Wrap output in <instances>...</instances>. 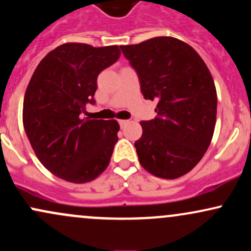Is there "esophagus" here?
Instances as JSON below:
<instances>
[{"label":"esophagus","mask_w":251,"mask_h":251,"mask_svg":"<svg viewBox=\"0 0 251 251\" xmlns=\"http://www.w3.org/2000/svg\"><path fill=\"white\" fill-rule=\"evenodd\" d=\"M128 123H130V121H128V120H119V125L121 126V127H124V126H126Z\"/></svg>","instance_id":"34e87169"}]
</instances>
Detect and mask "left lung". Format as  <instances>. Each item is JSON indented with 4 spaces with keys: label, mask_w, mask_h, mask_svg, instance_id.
Instances as JSON below:
<instances>
[{
    "label": "left lung",
    "mask_w": 251,
    "mask_h": 251,
    "mask_svg": "<svg viewBox=\"0 0 251 251\" xmlns=\"http://www.w3.org/2000/svg\"><path fill=\"white\" fill-rule=\"evenodd\" d=\"M120 49L144 98L157 101L155 119L140 123L134 143L139 163L157 177H180L199 163L213 137L217 90L210 70L192 46L173 37Z\"/></svg>",
    "instance_id": "obj_1"
}]
</instances>
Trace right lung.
<instances>
[{
	"label": "right lung",
	"instance_id": "obj_1",
	"mask_svg": "<svg viewBox=\"0 0 251 251\" xmlns=\"http://www.w3.org/2000/svg\"><path fill=\"white\" fill-rule=\"evenodd\" d=\"M120 57L117 45L67 43L49 52L33 73L24 99L23 123L38 159L73 183L95 180L108 167L120 126L83 118L94 103L99 74Z\"/></svg>",
	"mask_w": 251,
	"mask_h": 251
}]
</instances>
